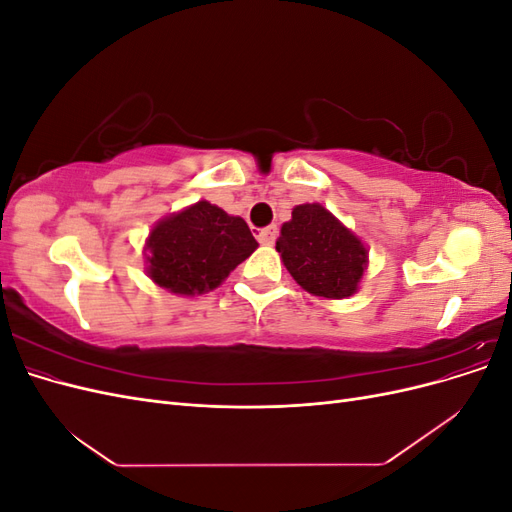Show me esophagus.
Returning <instances> with one entry per match:
<instances>
[{
	"instance_id": "34e87169",
	"label": "esophagus",
	"mask_w": 512,
	"mask_h": 512,
	"mask_svg": "<svg viewBox=\"0 0 512 512\" xmlns=\"http://www.w3.org/2000/svg\"><path fill=\"white\" fill-rule=\"evenodd\" d=\"M275 239H277V228L275 226H267V228L258 230V241L262 245H273Z\"/></svg>"
}]
</instances>
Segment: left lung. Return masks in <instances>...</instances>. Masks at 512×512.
Returning a JSON list of instances; mask_svg holds the SVG:
<instances>
[{
	"label": "left lung",
	"mask_w": 512,
	"mask_h": 512,
	"mask_svg": "<svg viewBox=\"0 0 512 512\" xmlns=\"http://www.w3.org/2000/svg\"><path fill=\"white\" fill-rule=\"evenodd\" d=\"M275 250L299 286L327 299L350 297L367 262L363 243L316 203L292 209Z\"/></svg>",
	"instance_id": "obj_1"
}]
</instances>
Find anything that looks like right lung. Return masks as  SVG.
Listing matches in <instances>:
<instances>
[{
    "label": "right lung",
    "mask_w": 512,
    "mask_h": 512,
    "mask_svg": "<svg viewBox=\"0 0 512 512\" xmlns=\"http://www.w3.org/2000/svg\"><path fill=\"white\" fill-rule=\"evenodd\" d=\"M149 275L175 294L218 288L258 243L250 228L207 200L170 215L151 230Z\"/></svg>",
    "instance_id": "obj_1"
}]
</instances>
